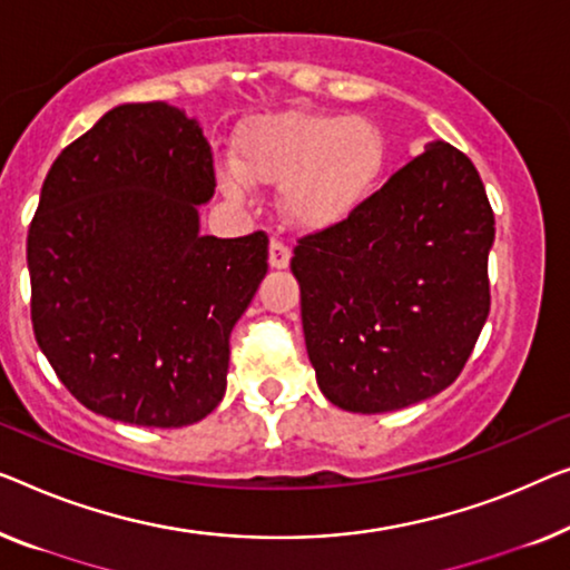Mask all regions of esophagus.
I'll use <instances>...</instances> for the list:
<instances>
[{"instance_id":"1","label":"esophagus","mask_w":570,"mask_h":570,"mask_svg":"<svg viewBox=\"0 0 570 570\" xmlns=\"http://www.w3.org/2000/svg\"><path fill=\"white\" fill-rule=\"evenodd\" d=\"M291 265V249L283 242H277V238H272L269 242V267L272 269H285Z\"/></svg>"}]
</instances>
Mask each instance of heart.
<instances>
[{
	"mask_svg": "<svg viewBox=\"0 0 570 570\" xmlns=\"http://www.w3.org/2000/svg\"><path fill=\"white\" fill-rule=\"evenodd\" d=\"M391 148L375 120L346 112L293 110L259 118L236 138V164L218 187L244 203L252 183L279 185L285 218L303 230L346 224L381 189Z\"/></svg>",
	"mask_w": 570,
	"mask_h": 570,
	"instance_id": "b5f03b06",
	"label": "heart"
}]
</instances>
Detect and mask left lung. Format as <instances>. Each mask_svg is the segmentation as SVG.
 Listing matches in <instances>:
<instances>
[{
    "mask_svg": "<svg viewBox=\"0 0 570 570\" xmlns=\"http://www.w3.org/2000/svg\"><path fill=\"white\" fill-rule=\"evenodd\" d=\"M493 210L463 151L434 141L346 224L303 236L305 350L321 393L385 414L444 391L489 318Z\"/></svg>",
    "mask_w": 570,
    "mask_h": 570,
    "instance_id": "left-lung-1",
    "label": "left lung"
}]
</instances>
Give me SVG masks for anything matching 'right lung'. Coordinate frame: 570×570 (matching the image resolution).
Segmentation results:
<instances>
[{
  "mask_svg": "<svg viewBox=\"0 0 570 570\" xmlns=\"http://www.w3.org/2000/svg\"><path fill=\"white\" fill-rule=\"evenodd\" d=\"M213 193L203 128L167 102L112 107L48 171L28 234L32 332L95 414L177 429L224 399L269 242L200 236Z\"/></svg>",
  "mask_w": 570,
  "mask_h": 570,
  "instance_id": "1",
  "label": "right lung"
}]
</instances>
